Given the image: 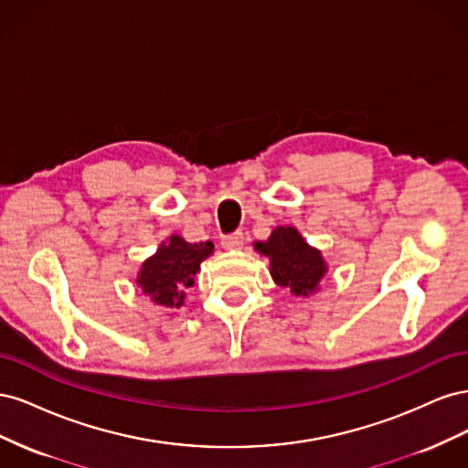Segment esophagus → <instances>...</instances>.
<instances>
[{
	"label": "esophagus",
	"mask_w": 468,
	"mask_h": 468,
	"mask_svg": "<svg viewBox=\"0 0 468 468\" xmlns=\"http://www.w3.org/2000/svg\"><path fill=\"white\" fill-rule=\"evenodd\" d=\"M244 244V234L242 232H232L222 238V248L226 250H236Z\"/></svg>",
	"instance_id": "esophagus-1"
}]
</instances>
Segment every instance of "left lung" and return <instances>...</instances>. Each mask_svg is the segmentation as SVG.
I'll return each instance as SVG.
<instances>
[{
    "mask_svg": "<svg viewBox=\"0 0 468 468\" xmlns=\"http://www.w3.org/2000/svg\"><path fill=\"white\" fill-rule=\"evenodd\" d=\"M256 250L271 260V275L277 285L291 289L296 296L313 292L325 273L320 251L310 248L291 226H279L267 242L256 244Z\"/></svg>",
    "mask_w": 468,
    "mask_h": 468,
    "instance_id": "obj_1",
    "label": "left lung"
}]
</instances>
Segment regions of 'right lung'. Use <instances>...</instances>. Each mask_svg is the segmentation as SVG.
Returning <instances> with one entry per match:
<instances>
[{
	"label": "right lung",
	"instance_id": "obj_1",
	"mask_svg": "<svg viewBox=\"0 0 468 468\" xmlns=\"http://www.w3.org/2000/svg\"><path fill=\"white\" fill-rule=\"evenodd\" d=\"M215 246L212 242L189 244L181 236H172L144 261L136 282L154 303L164 306H181L186 291L193 285V277L201 269Z\"/></svg>",
	"mask_w": 468,
	"mask_h": 468
}]
</instances>
